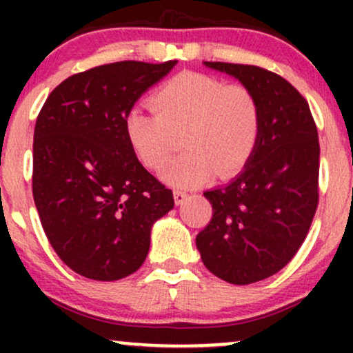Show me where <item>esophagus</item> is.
Segmentation results:
<instances>
[{"mask_svg":"<svg viewBox=\"0 0 353 353\" xmlns=\"http://www.w3.org/2000/svg\"><path fill=\"white\" fill-rule=\"evenodd\" d=\"M185 199H188V192H184V190H174V202H176V205H181Z\"/></svg>","mask_w":353,"mask_h":353,"instance_id":"esophagus-1","label":"esophagus"}]
</instances>
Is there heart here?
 <instances>
[{
	"label": "heart",
	"instance_id": "heart-1",
	"mask_svg": "<svg viewBox=\"0 0 353 353\" xmlns=\"http://www.w3.org/2000/svg\"><path fill=\"white\" fill-rule=\"evenodd\" d=\"M154 112L129 109L125 139L141 164L159 169L182 136L184 151L161 171L176 188H196L216 174L229 179L245 168L261 136V108L252 91L202 74L181 72L151 96Z\"/></svg>",
	"mask_w": 353,
	"mask_h": 353
}]
</instances>
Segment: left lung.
Returning a JSON list of instances; mask_svg holds the SVG:
<instances>
[{
    "instance_id": "left-lung-1",
    "label": "left lung",
    "mask_w": 353,
    "mask_h": 353,
    "mask_svg": "<svg viewBox=\"0 0 353 353\" xmlns=\"http://www.w3.org/2000/svg\"><path fill=\"white\" fill-rule=\"evenodd\" d=\"M252 91L261 136L229 184L204 192L212 219L196 237L204 265L236 285L283 269L305 241L319 204V134L309 103L282 76L250 64L212 63Z\"/></svg>"
}]
</instances>
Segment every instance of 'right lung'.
<instances>
[{
    "label": "right lung",
    "instance_id": "1",
    "mask_svg": "<svg viewBox=\"0 0 353 353\" xmlns=\"http://www.w3.org/2000/svg\"><path fill=\"white\" fill-rule=\"evenodd\" d=\"M119 61L72 74L39 111L33 143V197L61 261L92 281L136 272L151 228L174 208L125 139L129 109L176 66Z\"/></svg>",
    "mask_w": 353,
    "mask_h": 353
}]
</instances>
